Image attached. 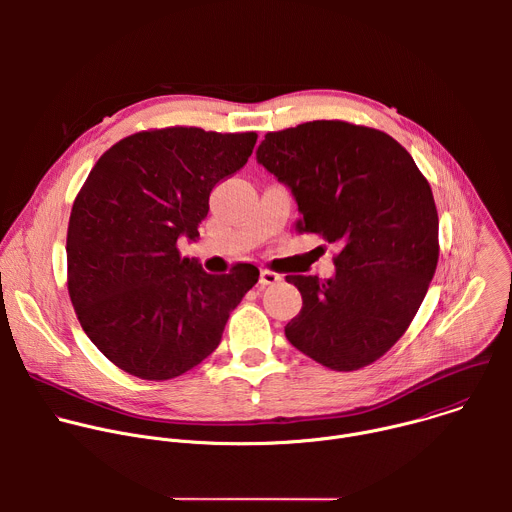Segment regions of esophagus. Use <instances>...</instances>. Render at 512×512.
Here are the masks:
<instances>
[{
  "instance_id": "esophagus-1",
  "label": "esophagus",
  "mask_w": 512,
  "mask_h": 512,
  "mask_svg": "<svg viewBox=\"0 0 512 512\" xmlns=\"http://www.w3.org/2000/svg\"><path fill=\"white\" fill-rule=\"evenodd\" d=\"M277 281H281V275H279V273H275V271H271V269H261V273H259V283H261V285H273V283H277Z\"/></svg>"
}]
</instances>
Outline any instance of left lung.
Returning a JSON list of instances; mask_svg holds the SVG:
<instances>
[{"mask_svg": "<svg viewBox=\"0 0 512 512\" xmlns=\"http://www.w3.org/2000/svg\"><path fill=\"white\" fill-rule=\"evenodd\" d=\"M257 160L291 188L302 233L334 243L336 275H287L302 294L285 336L332 371L379 360L409 328L440 257L427 178L385 131L308 121L269 131Z\"/></svg>", "mask_w": 512, "mask_h": 512, "instance_id": "obj_1", "label": "left lung"}]
</instances>
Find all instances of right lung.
I'll list each match as a JSON object with an SVG mask.
<instances>
[{
	"label": "right lung",
	"instance_id": "add662e5",
	"mask_svg": "<svg viewBox=\"0 0 512 512\" xmlns=\"http://www.w3.org/2000/svg\"><path fill=\"white\" fill-rule=\"evenodd\" d=\"M255 131L174 125L123 137L97 160L70 210L68 296L91 342L121 371L168 381L221 342L229 314L257 283L237 263L206 273L182 257L208 196L253 154Z\"/></svg>",
	"mask_w": 512,
	"mask_h": 512
}]
</instances>
